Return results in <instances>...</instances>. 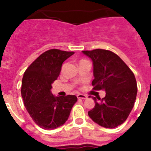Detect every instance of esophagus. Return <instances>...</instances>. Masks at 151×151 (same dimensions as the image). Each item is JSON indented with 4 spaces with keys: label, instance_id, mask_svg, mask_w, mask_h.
Here are the masks:
<instances>
[{
    "label": "esophagus",
    "instance_id": "obj_1",
    "mask_svg": "<svg viewBox=\"0 0 151 151\" xmlns=\"http://www.w3.org/2000/svg\"><path fill=\"white\" fill-rule=\"evenodd\" d=\"M77 97H78V99H87V96H86L85 95H83V94H78V95H77Z\"/></svg>",
    "mask_w": 151,
    "mask_h": 151
}]
</instances>
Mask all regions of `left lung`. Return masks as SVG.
<instances>
[{"label": "left lung", "mask_w": 151, "mask_h": 151, "mask_svg": "<svg viewBox=\"0 0 151 151\" xmlns=\"http://www.w3.org/2000/svg\"><path fill=\"white\" fill-rule=\"evenodd\" d=\"M82 52L93 64V89L106 92L102 99L92 97L95 106L88 114L100 126L116 128L126 121L134 106L137 94L135 75L124 61L110 51L95 49Z\"/></svg>", "instance_id": "obj_1"}]
</instances>
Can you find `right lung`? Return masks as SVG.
Segmentation results:
<instances>
[{"instance_id":"obj_1","label":"right lung","mask_w":151,"mask_h":151,"mask_svg":"<svg viewBox=\"0 0 151 151\" xmlns=\"http://www.w3.org/2000/svg\"><path fill=\"white\" fill-rule=\"evenodd\" d=\"M73 54L59 49L46 51L23 74L21 94L24 105L34 122L43 129H55L65 124L78 100L76 96H54L51 92L62 64Z\"/></svg>"}]
</instances>
